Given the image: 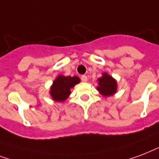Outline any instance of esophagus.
Wrapping results in <instances>:
<instances>
[{
  "mask_svg": "<svg viewBox=\"0 0 159 159\" xmlns=\"http://www.w3.org/2000/svg\"><path fill=\"white\" fill-rule=\"evenodd\" d=\"M81 80L83 82H87L88 81V77L86 75H82L81 76Z\"/></svg>",
  "mask_w": 159,
  "mask_h": 159,
  "instance_id": "obj_1",
  "label": "esophagus"
}]
</instances>
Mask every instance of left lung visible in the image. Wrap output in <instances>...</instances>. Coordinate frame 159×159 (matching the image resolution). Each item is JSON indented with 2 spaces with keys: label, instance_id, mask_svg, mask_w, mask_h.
I'll return each instance as SVG.
<instances>
[{
  "label": "left lung",
  "instance_id": "1",
  "mask_svg": "<svg viewBox=\"0 0 159 159\" xmlns=\"http://www.w3.org/2000/svg\"><path fill=\"white\" fill-rule=\"evenodd\" d=\"M98 81L99 85L97 86V89L102 95L108 97L117 92L116 80L107 73L102 74V77L98 79Z\"/></svg>",
  "mask_w": 159,
  "mask_h": 159
}]
</instances>
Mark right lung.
Listing matches in <instances>:
<instances>
[{
    "mask_svg": "<svg viewBox=\"0 0 159 159\" xmlns=\"http://www.w3.org/2000/svg\"><path fill=\"white\" fill-rule=\"evenodd\" d=\"M80 82V80L77 76L59 75L50 87V94L55 101H65L70 94V89Z\"/></svg>",
    "mask_w": 159,
    "mask_h": 159,
    "instance_id": "1",
    "label": "right lung"
}]
</instances>
